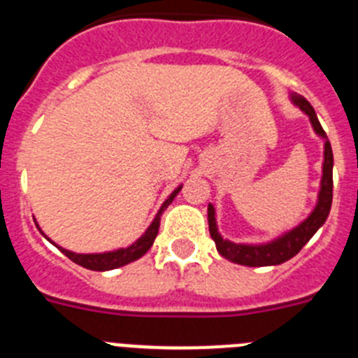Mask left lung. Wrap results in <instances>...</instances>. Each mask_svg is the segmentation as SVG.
<instances>
[{
    "label": "left lung",
    "instance_id": "left-lung-1",
    "mask_svg": "<svg viewBox=\"0 0 358 358\" xmlns=\"http://www.w3.org/2000/svg\"><path fill=\"white\" fill-rule=\"evenodd\" d=\"M290 102L299 107L308 116L315 134L324 140V161H322L321 189H319L317 195V204L303 222H299L290 231L265 243H235L227 238H222V235L218 233L215 208L208 204V224H210L211 238L215 240L217 251L233 264L245 265V267H268V265H280L283 262L290 260L317 233L319 227L327 222L328 213H330L331 194H334V154H331V145L328 141L327 132L322 131L314 107L310 106L308 100L301 94L292 93L290 94Z\"/></svg>",
    "mask_w": 358,
    "mask_h": 358
}]
</instances>
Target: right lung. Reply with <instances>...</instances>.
I'll use <instances>...</instances> for the list:
<instances>
[{"label": "right lung", "mask_w": 358, "mask_h": 358, "mask_svg": "<svg viewBox=\"0 0 358 358\" xmlns=\"http://www.w3.org/2000/svg\"><path fill=\"white\" fill-rule=\"evenodd\" d=\"M182 186H177L176 189H173L172 194L169 195V199L163 202V206L159 208V211H157V215L154 217V220H152L150 226L147 227V231H145L143 235L140 236V238L136 240L134 243H131L129 248H122V249H116V251H107V252H93V255H80V252H73V251H68V249L61 248V245H57V243H53L52 240L48 238V236L44 235L43 231H39L43 233L46 238L50 240V242L53 243V245H57V248L61 249L62 252H64L66 256H68L69 260L75 262L77 265H80V267H85L90 268V271H113V268H118V267H123V265L131 264V262L138 260V258H141V256L145 255V252L148 251V249L152 248V243H154V240H156L157 236V231H159V220H161V215H163V211L166 210V208L172 204V201L176 199V195L181 192Z\"/></svg>", "instance_id": "add662e5"}]
</instances>
